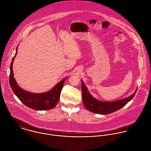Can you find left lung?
Wrapping results in <instances>:
<instances>
[{"label": "left lung", "mask_w": 151, "mask_h": 151, "mask_svg": "<svg viewBox=\"0 0 151 151\" xmlns=\"http://www.w3.org/2000/svg\"><path fill=\"white\" fill-rule=\"evenodd\" d=\"M83 102L85 107L89 111L101 115H106L113 113L124 106L134 97L137 89L134 93L126 98L111 102L101 101L91 95L83 81L81 80Z\"/></svg>", "instance_id": "8db88e82"}]
</instances>
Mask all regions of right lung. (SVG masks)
<instances>
[{
    "mask_svg": "<svg viewBox=\"0 0 151 151\" xmlns=\"http://www.w3.org/2000/svg\"><path fill=\"white\" fill-rule=\"evenodd\" d=\"M17 47L18 46L16 47V53L12 59L10 67L9 83L13 93L24 105L31 109L45 111L53 108L59 100L62 89L67 78L60 81L51 90L44 93H35L22 89L17 85L13 76V63L17 52Z\"/></svg>",
    "mask_w": 151,
    "mask_h": 151,
    "instance_id": "add662e5",
    "label": "right lung"
}]
</instances>
